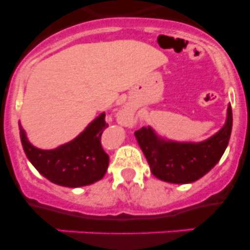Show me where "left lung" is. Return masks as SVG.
Wrapping results in <instances>:
<instances>
[{
	"mask_svg": "<svg viewBox=\"0 0 250 250\" xmlns=\"http://www.w3.org/2000/svg\"><path fill=\"white\" fill-rule=\"evenodd\" d=\"M233 125L231 107L222 129L207 140L175 141L158 135L151 126L135 131L140 149L150 165L152 175L167 183L189 184L209 173L228 146Z\"/></svg>",
	"mask_w": 250,
	"mask_h": 250,
	"instance_id": "obj_1",
	"label": "left lung"
}]
</instances>
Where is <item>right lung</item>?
<instances>
[{
    "instance_id": "add662e5",
    "label": "right lung",
    "mask_w": 250,
    "mask_h": 250,
    "mask_svg": "<svg viewBox=\"0 0 250 250\" xmlns=\"http://www.w3.org/2000/svg\"><path fill=\"white\" fill-rule=\"evenodd\" d=\"M107 126L105 112H101L71 141L43 150L31 144L19 123L22 147L31 164L51 183L67 188L85 187L104 178L109 167V155L104 151L100 138Z\"/></svg>"
}]
</instances>
